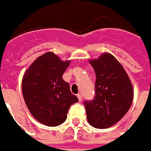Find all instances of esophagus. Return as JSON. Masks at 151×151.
<instances>
[{
	"label": "esophagus",
	"mask_w": 151,
	"mask_h": 151,
	"mask_svg": "<svg viewBox=\"0 0 151 151\" xmlns=\"http://www.w3.org/2000/svg\"><path fill=\"white\" fill-rule=\"evenodd\" d=\"M77 97H78L79 102H82V101H83V96H82V95H81V94H78V95H77Z\"/></svg>",
	"instance_id": "34e87169"
}]
</instances>
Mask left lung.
Listing matches in <instances>:
<instances>
[{"label":"left lung","instance_id":"left-lung-1","mask_svg":"<svg viewBox=\"0 0 151 151\" xmlns=\"http://www.w3.org/2000/svg\"><path fill=\"white\" fill-rule=\"evenodd\" d=\"M96 73L95 96L84 101L88 123L97 129L109 128L129 109L133 101L130 80L121 63L105 53L97 60L89 61Z\"/></svg>","mask_w":151,"mask_h":151}]
</instances>
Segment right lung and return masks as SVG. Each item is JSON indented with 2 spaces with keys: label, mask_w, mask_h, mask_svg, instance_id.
Here are the masks:
<instances>
[{
  "label": "right lung",
  "mask_w": 151,
  "mask_h": 151,
  "mask_svg": "<svg viewBox=\"0 0 151 151\" xmlns=\"http://www.w3.org/2000/svg\"><path fill=\"white\" fill-rule=\"evenodd\" d=\"M70 64L51 52L39 56L22 78V95L32 116L47 126L65 122L68 111L78 98L70 91L63 75Z\"/></svg>",
  "instance_id": "1"
}]
</instances>
